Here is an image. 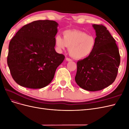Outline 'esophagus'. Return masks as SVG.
<instances>
[{"label":"esophagus","mask_w":129,"mask_h":129,"mask_svg":"<svg viewBox=\"0 0 129 129\" xmlns=\"http://www.w3.org/2000/svg\"><path fill=\"white\" fill-rule=\"evenodd\" d=\"M66 61H67L68 62H70V61H72V59H71V58H68V57L66 58Z\"/></svg>","instance_id":"1"}]
</instances>
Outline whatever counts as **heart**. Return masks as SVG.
I'll return each instance as SVG.
<instances>
[{
	"label": "heart",
	"instance_id": "heart-1",
	"mask_svg": "<svg viewBox=\"0 0 129 129\" xmlns=\"http://www.w3.org/2000/svg\"><path fill=\"white\" fill-rule=\"evenodd\" d=\"M55 45L59 50L69 48V53L76 60H83L90 56L94 51L96 44L95 38L79 30H66L63 38L57 35L55 38Z\"/></svg>",
	"mask_w": 129,
	"mask_h": 129
}]
</instances>
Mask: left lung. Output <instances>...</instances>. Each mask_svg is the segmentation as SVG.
<instances>
[{
	"label": "left lung",
	"instance_id": "1",
	"mask_svg": "<svg viewBox=\"0 0 129 129\" xmlns=\"http://www.w3.org/2000/svg\"><path fill=\"white\" fill-rule=\"evenodd\" d=\"M96 32L94 51L87 58L77 62L75 80L86 90L95 91L109 86L115 81L120 64V55L116 41L106 27L93 24Z\"/></svg>",
	"mask_w": 129,
	"mask_h": 129
}]
</instances>
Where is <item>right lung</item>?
<instances>
[{
    "label": "right lung",
    "instance_id": "1",
    "mask_svg": "<svg viewBox=\"0 0 129 129\" xmlns=\"http://www.w3.org/2000/svg\"><path fill=\"white\" fill-rule=\"evenodd\" d=\"M58 26L53 20L34 21L23 26L12 39L7 61L18 84L40 89L51 82L64 59L54 48Z\"/></svg>",
    "mask_w": 129,
    "mask_h": 129
}]
</instances>
